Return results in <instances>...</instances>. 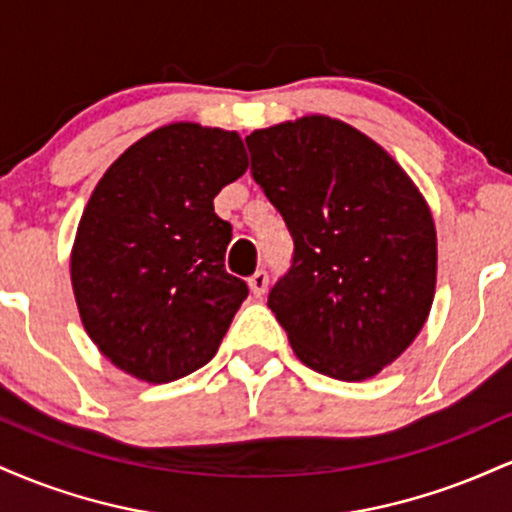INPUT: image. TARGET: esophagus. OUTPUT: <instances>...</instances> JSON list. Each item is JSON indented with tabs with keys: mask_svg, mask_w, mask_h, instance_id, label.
Returning a JSON list of instances; mask_svg holds the SVG:
<instances>
[{
	"mask_svg": "<svg viewBox=\"0 0 512 512\" xmlns=\"http://www.w3.org/2000/svg\"><path fill=\"white\" fill-rule=\"evenodd\" d=\"M248 286H250V291H252V296L255 298H262L264 293H267V286H269V276H267V272H255L248 279Z\"/></svg>",
	"mask_w": 512,
	"mask_h": 512,
	"instance_id": "1",
	"label": "esophagus"
}]
</instances>
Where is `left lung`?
Listing matches in <instances>:
<instances>
[{"label":"left lung","instance_id":"left-lung-1","mask_svg":"<svg viewBox=\"0 0 512 512\" xmlns=\"http://www.w3.org/2000/svg\"><path fill=\"white\" fill-rule=\"evenodd\" d=\"M252 178L289 226L293 264L267 305L293 354L361 383L414 342L436 296L438 238L407 170L327 115L255 129Z\"/></svg>","mask_w":512,"mask_h":512}]
</instances>
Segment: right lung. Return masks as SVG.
<instances>
[{"label": "right lung", "instance_id": "obj_1", "mask_svg": "<svg viewBox=\"0 0 512 512\" xmlns=\"http://www.w3.org/2000/svg\"><path fill=\"white\" fill-rule=\"evenodd\" d=\"M248 170L238 132L170 122L93 187L72 245L81 325L113 366L161 385L219 351L248 284L226 272L231 223L214 197Z\"/></svg>", "mask_w": 512, "mask_h": 512}]
</instances>
